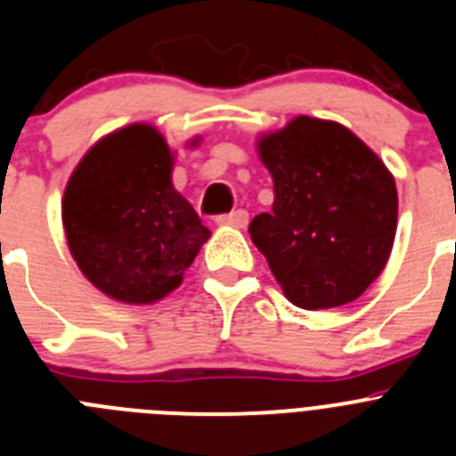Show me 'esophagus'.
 <instances>
[{
    "label": "esophagus",
    "instance_id": "obj_1",
    "mask_svg": "<svg viewBox=\"0 0 456 456\" xmlns=\"http://www.w3.org/2000/svg\"><path fill=\"white\" fill-rule=\"evenodd\" d=\"M216 221L224 225H232V228H247L248 212L247 209H235V212H231V215H221Z\"/></svg>",
    "mask_w": 456,
    "mask_h": 456
}]
</instances>
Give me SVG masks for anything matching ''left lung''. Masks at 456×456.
Here are the masks:
<instances>
[{
    "instance_id": "obj_1",
    "label": "left lung",
    "mask_w": 456,
    "mask_h": 456,
    "mask_svg": "<svg viewBox=\"0 0 456 456\" xmlns=\"http://www.w3.org/2000/svg\"><path fill=\"white\" fill-rule=\"evenodd\" d=\"M272 212L248 225L283 294L305 310L358 299L384 272L397 228L386 164L333 120L297 116L257 141Z\"/></svg>"
}]
</instances>
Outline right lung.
Returning <instances> with one entry per match:
<instances>
[{
  "label": "right lung",
  "instance_id": "add662e5",
  "mask_svg": "<svg viewBox=\"0 0 456 456\" xmlns=\"http://www.w3.org/2000/svg\"><path fill=\"white\" fill-rule=\"evenodd\" d=\"M173 155L152 125L100 139L63 193V228L77 267L123 304H155L183 283L209 231L171 183Z\"/></svg>",
  "mask_w": 456,
  "mask_h": 456
}]
</instances>
